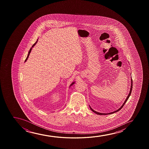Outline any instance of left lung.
Segmentation results:
<instances>
[{"instance_id":"8db88e82","label":"left lung","mask_w":149,"mask_h":149,"mask_svg":"<svg viewBox=\"0 0 149 149\" xmlns=\"http://www.w3.org/2000/svg\"><path fill=\"white\" fill-rule=\"evenodd\" d=\"M131 88H130V92H129V94H128V96H127V97L126 99L125 100V102H124V103H123V104L122 105V106H120V108H118V110H116V111H113V112H110V113H100V112H97V111H96L95 110H94L93 109H92L91 107V106H90V108H91V109L93 111V112H95L96 114H99V115H107V114H112V113H115V112H118V111L119 110H120L124 106V105L126 103V102H127V101L128 100V99L129 98V97H130V96L131 93V92H132V77H131Z\"/></svg>"}]
</instances>
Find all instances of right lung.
Wrapping results in <instances>:
<instances>
[{"label": "right lung", "mask_w": 149, "mask_h": 149, "mask_svg": "<svg viewBox=\"0 0 149 149\" xmlns=\"http://www.w3.org/2000/svg\"><path fill=\"white\" fill-rule=\"evenodd\" d=\"M38 39L37 40V41H36V42L33 44V45L32 46V47H31V49H30V50H29V53H28V55H27V56L26 58V59L25 60L24 62H26V61L27 60V59H28V58H29V54H30V53H31V49H32V48H33V47H34L35 46V45L37 44V42H38ZM75 84V82H72V83L71 84L70 86V87L71 86H72L73 84Z\"/></svg>", "instance_id": "add662e5"}]
</instances>
